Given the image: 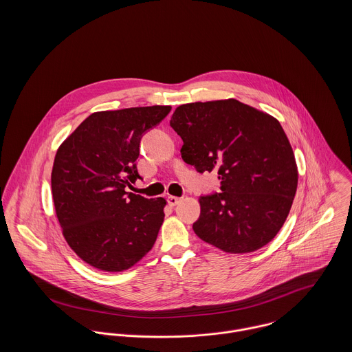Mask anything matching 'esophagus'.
I'll use <instances>...</instances> for the list:
<instances>
[{"instance_id":"esophagus-1","label":"esophagus","mask_w":352,"mask_h":352,"mask_svg":"<svg viewBox=\"0 0 352 352\" xmlns=\"http://www.w3.org/2000/svg\"><path fill=\"white\" fill-rule=\"evenodd\" d=\"M182 201V198H177V197H168V203L170 204V206H176V204H179Z\"/></svg>"}]
</instances>
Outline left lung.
Masks as SVG:
<instances>
[{"instance_id":"obj_1","label":"left lung","mask_w":352,"mask_h":352,"mask_svg":"<svg viewBox=\"0 0 352 352\" xmlns=\"http://www.w3.org/2000/svg\"><path fill=\"white\" fill-rule=\"evenodd\" d=\"M170 126L182 157L218 172L221 194L199 198L195 234L228 253L267 245L283 226L298 186L294 151L276 118L236 99L177 107Z\"/></svg>"}]
</instances>
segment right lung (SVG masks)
Masks as SVG:
<instances>
[{"instance_id": "obj_1", "label": "right lung", "mask_w": 352, "mask_h": 352, "mask_svg": "<svg viewBox=\"0 0 352 352\" xmlns=\"http://www.w3.org/2000/svg\"><path fill=\"white\" fill-rule=\"evenodd\" d=\"M170 105L99 111L58 148L51 191L67 245L87 264L122 272L148 254L164 222V198L146 199L124 188L140 175L142 134Z\"/></svg>"}]
</instances>
